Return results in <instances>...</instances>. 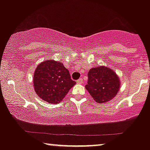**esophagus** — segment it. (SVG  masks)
Masks as SVG:
<instances>
[{"instance_id":"obj_1","label":"esophagus","mask_w":150,"mask_h":150,"mask_svg":"<svg viewBox=\"0 0 150 150\" xmlns=\"http://www.w3.org/2000/svg\"><path fill=\"white\" fill-rule=\"evenodd\" d=\"M77 82L78 83V84H82V82H83V79H82V78H80L78 80H77Z\"/></svg>"}]
</instances>
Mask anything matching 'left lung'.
<instances>
[{
    "label": "left lung",
    "instance_id": "obj_1",
    "mask_svg": "<svg viewBox=\"0 0 150 150\" xmlns=\"http://www.w3.org/2000/svg\"><path fill=\"white\" fill-rule=\"evenodd\" d=\"M85 87L93 100L102 103L109 101L117 94L120 82L112 70L100 66L89 70Z\"/></svg>",
    "mask_w": 150,
    "mask_h": 150
}]
</instances>
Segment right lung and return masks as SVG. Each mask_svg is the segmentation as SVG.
I'll return each instance as SVG.
<instances>
[{
	"label": "right lung",
	"mask_w": 150,
	"mask_h": 150,
	"mask_svg": "<svg viewBox=\"0 0 150 150\" xmlns=\"http://www.w3.org/2000/svg\"><path fill=\"white\" fill-rule=\"evenodd\" d=\"M64 64L45 61L37 66L33 75L34 89L38 96L52 104H58L75 84Z\"/></svg>",
	"instance_id": "add662e5"
}]
</instances>
